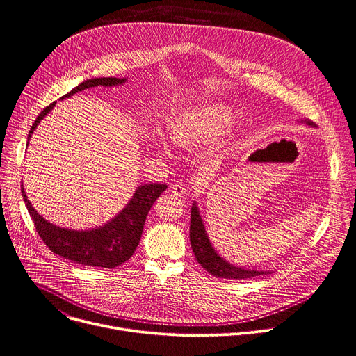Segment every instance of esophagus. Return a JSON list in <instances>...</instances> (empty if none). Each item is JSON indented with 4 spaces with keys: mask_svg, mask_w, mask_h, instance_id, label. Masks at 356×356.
Segmentation results:
<instances>
[{
    "mask_svg": "<svg viewBox=\"0 0 356 356\" xmlns=\"http://www.w3.org/2000/svg\"><path fill=\"white\" fill-rule=\"evenodd\" d=\"M187 186H186V183H183V181H179V183H175L173 186H172V193L175 196H177V197H183L186 193H187Z\"/></svg>",
    "mask_w": 356,
    "mask_h": 356,
    "instance_id": "34e87169",
    "label": "esophagus"
}]
</instances>
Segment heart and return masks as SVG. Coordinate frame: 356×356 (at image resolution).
<instances>
[{
	"mask_svg": "<svg viewBox=\"0 0 356 356\" xmlns=\"http://www.w3.org/2000/svg\"><path fill=\"white\" fill-rule=\"evenodd\" d=\"M232 113L225 106L190 108L173 115L168 122V135L179 145H197L213 140L229 124Z\"/></svg>",
	"mask_w": 356,
	"mask_h": 356,
	"instance_id": "b5f03b06",
	"label": "heart"
}]
</instances>
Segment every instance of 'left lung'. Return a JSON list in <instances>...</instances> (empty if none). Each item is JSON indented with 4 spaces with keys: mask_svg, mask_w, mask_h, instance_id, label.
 Segmentation results:
<instances>
[{
    "mask_svg": "<svg viewBox=\"0 0 356 356\" xmlns=\"http://www.w3.org/2000/svg\"><path fill=\"white\" fill-rule=\"evenodd\" d=\"M304 123L314 126V122L304 119ZM190 244L193 248V252H195L196 260L204 270H207L211 275L220 277V278H232V280H245L257 275H263V274H270V271H260V270H247V268H240L229 261L222 260V257H220L216 250L211 247V243L207 237L206 229L203 220L200 217L199 209L196 203H193L191 206V217H190Z\"/></svg>",
    "mask_w": 356,
    "mask_h": 356,
    "instance_id": "1",
    "label": "left lung"
}]
</instances>
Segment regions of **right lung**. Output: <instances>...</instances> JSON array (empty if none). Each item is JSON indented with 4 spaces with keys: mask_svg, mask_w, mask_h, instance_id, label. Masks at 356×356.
<instances>
[{
    "mask_svg": "<svg viewBox=\"0 0 356 356\" xmlns=\"http://www.w3.org/2000/svg\"><path fill=\"white\" fill-rule=\"evenodd\" d=\"M126 82V78H92L86 79L74 88L70 93L63 95V98H70L76 92L89 89L93 86H115ZM56 102H52L47 106L35 119L34 124L31 126L28 140L34 134L38 123L51 112ZM166 184L153 183L139 186L135 191L132 200L129 202L124 209L115 216L111 221L101 225L98 229H92L86 232L62 229L58 225L45 220L37 210L32 207L28 200L24 186L21 187L22 197L28 209L29 216L34 220L35 229L45 243V245L54 252L74 263L89 266V267H102V268H115L131 258L140 241L142 232L146 216L156 202V199L166 190Z\"/></svg>",
    "mask_w": 356,
    "mask_h": 356,
    "instance_id": "1",
    "label": "right lung"
}]
</instances>
